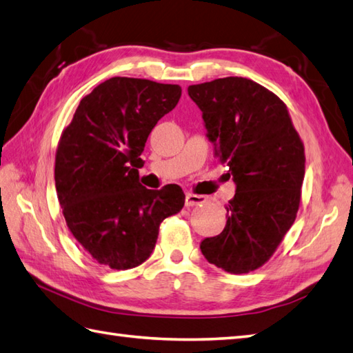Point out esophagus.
Returning <instances> with one entry per match:
<instances>
[{"label": "esophagus", "mask_w": 353, "mask_h": 353, "mask_svg": "<svg viewBox=\"0 0 353 353\" xmlns=\"http://www.w3.org/2000/svg\"><path fill=\"white\" fill-rule=\"evenodd\" d=\"M204 201H206V196L196 195V194H188L185 204L186 208H194V206H201Z\"/></svg>", "instance_id": "esophagus-1"}]
</instances>
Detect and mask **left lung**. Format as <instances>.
<instances>
[{"instance_id":"obj_1","label":"left lung","mask_w":353,"mask_h":353,"mask_svg":"<svg viewBox=\"0 0 353 353\" xmlns=\"http://www.w3.org/2000/svg\"><path fill=\"white\" fill-rule=\"evenodd\" d=\"M188 94L236 183L224 230L206 237L201 252L225 272H252L272 257L296 219L304 143L285 103L251 79L219 78L190 85Z\"/></svg>"}]
</instances>
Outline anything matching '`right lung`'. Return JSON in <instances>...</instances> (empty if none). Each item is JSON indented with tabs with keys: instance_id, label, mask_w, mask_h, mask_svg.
Listing matches in <instances>:
<instances>
[{
	"instance_id": "obj_1",
	"label": "right lung",
	"mask_w": 353,
	"mask_h": 353,
	"mask_svg": "<svg viewBox=\"0 0 353 353\" xmlns=\"http://www.w3.org/2000/svg\"><path fill=\"white\" fill-rule=\"evenodd\" d=\"M182 88L114 77L81 99L55 153V188L69 232L99 265L137 268L150 257L159 225L179 214V185L138 182L147 137L177 105Z\"/></svg>"
}]
</instances>
